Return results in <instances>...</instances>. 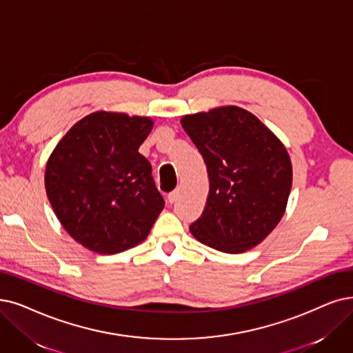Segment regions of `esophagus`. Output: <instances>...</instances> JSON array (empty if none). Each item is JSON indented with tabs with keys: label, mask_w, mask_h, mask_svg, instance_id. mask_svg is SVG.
Returning <instances> with one entry per match:
<instances>
[{
	"label": "esophagus",
	"mask_w": 353,
	"mask_h": 353,
	"mask_svg": "<svg viewBox=\"0 0 353 353\" xmlns=\"http://www.w3.org/2000/svg\"><path fill=\"white\" fill-rule=\"evenodd\" d=\"M178 194H179V192H178L176 190L172 191V192H169V194H168V203H171V204L175 203L176 199H178Z\"/></svg>",
	"instance_id": "1"
}]
</instances>
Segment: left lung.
<instances>
[{"instance_id": "1", "label": "left lung", "mask_w": 353, "mask_h": 353, "mask_svg": "<svg viewBox=\"0 0 353 353\" xmlns=\"http://www.w3.org/2000/svg\"><path fill=\"white\" fill-rule=\"evenodd\" d=\"M181 124L203 154L210 179L204 211L190 232L224 253L255 248L285 213L292 185L285 146L236 105L184 116Z\"/></svg>"}]
</instances>
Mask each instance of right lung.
Returning <instances> with one entry per match:
<instances>
[{"label": "right lung", "mask_w": 353, "mask_h": 353, "mask_svg": "<svg viewBox=\"0 0 353 353\" xmlns=\"http://www.w3.org/2000/svg\"><path fill=\"white\" fill-rule=\"evenodd\" d=\"M149 117L95 111L75 123L46 163L45 187L69 236L92 252L112 255L148 237L165 201L139 148Z\"/></svg>", "instance_id": "right-lung-1"}]
</instances>
